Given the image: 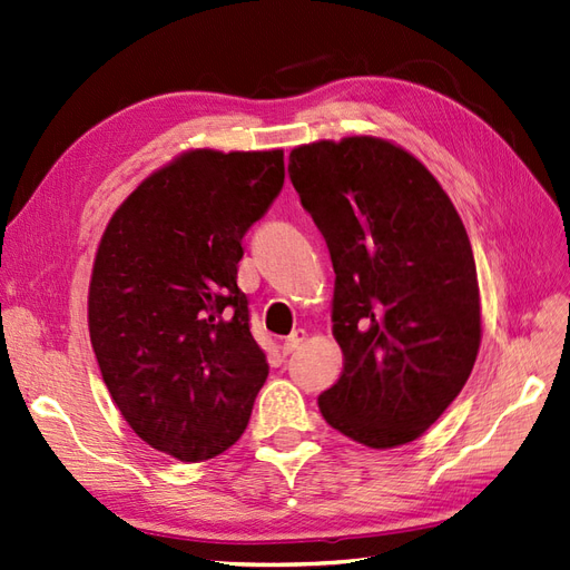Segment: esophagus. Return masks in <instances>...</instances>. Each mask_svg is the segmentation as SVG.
<instances>
[{
	"label": "esophagus",
	"instance_id": "34e87169",
	"mask_svg": "<svg viewBox=\"0 0 570 570\" xmlns=\"http://www.w3.org/2000/svg\"><path fill=\"white\" fill-rule=\"evenodd\" d=\"M305 330H294L291 332L286 338H284V346H282V351L288 355V353H294V351H298L301 346H303V341H305Z\"/></svg>",
	"mask_w": 570,
	"mask_h": 570
}]
</instances>
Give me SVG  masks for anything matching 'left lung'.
<instances>
[{"mask_svg":"<svg viewBox=\"0 0 570 570\" xmlns=\"http://www.w3.org/2000/svg\"><path fill=\"white\" fill-rule=\"evenodd\" d=\"M288 176L336 274L332 334L344 372L320 411L357 444H409L461 394L480 351L465 226L428 167L384 138L298 145Z\"/></svg>","mask_w":570,"mask_h":570,"instance_id":"8db88e82","label":"left lung"}]
</instances>
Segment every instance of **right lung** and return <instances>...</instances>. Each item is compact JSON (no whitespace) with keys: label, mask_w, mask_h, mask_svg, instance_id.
<instances>
[{"label":"right lung","mask_w":570,"mask_h":570,"mask_svg":"<svg viewBox=\"0 0 570 570\" xmlns=\"http://www.w3.org/2000/svg\"><path fill=\"white\" fill-rule=\"evenodd\" d=\"M282 186L284 150H188L128 195L97 246V365L131 430L178 461L236 444L267 380L236 274Z\"/></svg>","instance_id":"add662e5"}]
</instances>
